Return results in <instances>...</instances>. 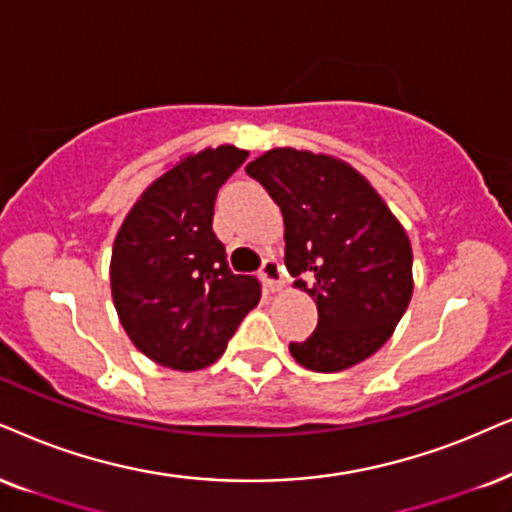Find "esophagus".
Listing matches in <instances>:
<instances>
[{
	"instance_id": "34e87169",
	"label": "esophagus",
	"mask_w": 512,
	"mask_h": 512,
	"mask_svg": "<svg viewBox=\"0 0 512 512\" xmlns=\"http://www.w3.org/2000/svg\"><path fill=\"white\" fill-rule=\"evenodd\" d=\"M260 278L264 283V288L271 290V293H276V290L283 288V267L278 264L276 260H264L262 269H260Z\"/></svg>"
}]
</instances>
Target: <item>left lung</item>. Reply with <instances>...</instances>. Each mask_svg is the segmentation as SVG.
<instances>
[{"label": "left lung", "mask_w": 512, "mask_h": 512, "mask_svg": "<svg viewBox=\"0 0 512 512\" xmlns=\"http://www.w3.org/2000/svg\"><path fill=\"white\" fill-rule=\"evenodd\" d=\"M286 222V267L316 300L319 323L290 354L335 373L390 340L413 293L406 231L357 170L309 151L274 148L245 167Z\"/></svg>", "instance_id": "left-lung-1"}]
</instances>
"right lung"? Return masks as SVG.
Returning <instances> with one entry per match:
<instances>
[{"mask_svg":"<svg viewBox=\"0 0 512 512\" xmlns=\"http://www.w3.org/2000/svg\"><path fill=\"white\" fill-rule=\"evenodd\" d=\"M236 146L205 148L144 191L113 245L111 288L129 340L155 364L198 371L222 357L262 286L234 274L212 231L217 191L245 163Z\"/></svg>","mask_w":512,"mask_h":512,"instance_id":"1","label":"right lung"}]
</instances>
